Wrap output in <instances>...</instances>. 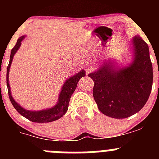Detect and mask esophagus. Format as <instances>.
<instances>
[{
	"label": "esophagus",
	"instance_id": "obj_1",
	"mask_svg": "<svg viewBox=\"0 0 159 159\" xmlns=\"http://www.w3.org/2000/svg\"><path fill=\"white\" fill-rule=\"evenodd\" d=\"M92 70H93V67H92V66H87V67H86L87 74H88V73L91 72Z\"/></svg>",
	"mask_w": 159,
	"mask_h": 159
}]
</instances>
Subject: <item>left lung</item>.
<instances>
[{
	"mask_svg": "<svg viewBox=\"0 0 159 159\" xmlns=\"http://www.w3.org/2000/svg\"><path fill=\"white\" fill-rule=\"evenodd\" d=\"M134 59L128 67L116 68L105 63L90 73L93 96L99 110L114 119H125L139 111L151 95L153 67L148 44L140 36L132 39Z\"/></svg>",
	"mask_w": 159,
	"mask_h": 159,
	"instance_id": "left-lung-1",
	"label": "left lung"
}]
</instances>
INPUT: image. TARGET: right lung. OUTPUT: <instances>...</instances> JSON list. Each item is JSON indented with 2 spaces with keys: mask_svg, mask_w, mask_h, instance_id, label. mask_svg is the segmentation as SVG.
I'll return each instance as SVG.
<instances>
[{
  "mask_svg": "<svg viewBox=\"0 0 159 159\" xmlns=\"http://www.w3.org/2000/svg\"><path fill=\"white\" fill-rule=\"evenodd\" d=\"M24 38H25V36H20L17 40V41H16V45L14 46L13 48L12 49L10 59H9V63H8V65L7 67L6 83L9 99H10L14 108L22 116H24V117L28 119L30 121L34 122V123H49V122L56 121V120L62 117L64 114L67 112L71 95L73 94V92H75L80 79L85 76V71H84V70H82L80 72L77 73L76 75H73V76L67 79L64 85H63L62 88H61V92H60V95H59L58 102H57V105H55L53 107L48 108V109H46V110L37 111H33L25 110V108L20 106L17 102L13 99L12 95H11L10 86H9V83H8V73H9V69H10L12 59H13L15 53L17 52L19 48L20 47L21 41L24 40Z\"/></svg>",
  "mask_w": 159,
  "mask_h": 159,
  "instance_id": "1",
  "label": "right lung"
}]
</instances>
